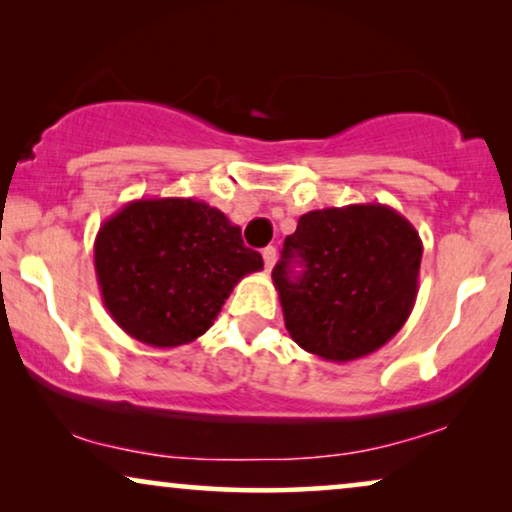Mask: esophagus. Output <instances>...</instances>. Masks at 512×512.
I'll list each match as a JSON object with an SVG mask.
<instances>
[{
	"instance_id": "esophagus-1",
	"label": "esophagus",
	"mask_w": 512,
	"mask_h": 512,
	"mask_svg": "<svg viewBox=\"0 0 512 512\" xmlns=\"http://www.w3.org/2000/svg\"><path fill=\"white\" fill-rule=\"evenodd\" d=\"M275 261H277V249H275V247H265V249H263V263H265V270H272V268H275Z\"/></svg>"
}]
</instances>
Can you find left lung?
<instances>
[{
	"instance_id": "obj_1",
	"label": "left lung",
	"mask_w": 512,
	"mask_h": 512,
	"mask_svg": "<svg viewBox=\"0 0 512 512\" xmlns=\"http://www.w3.org/2000/svg\"><path fill=\"white\" fill-rule=\"evenodd\" d=\"M422 251L415 226L380 202L300 216L272 270L293 342L335 363L387 345L415 307ZM293 260L303 276L290 275Z\"/></svg>"
}]
</instances>
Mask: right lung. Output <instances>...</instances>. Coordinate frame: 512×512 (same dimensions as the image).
Instances as JSON below:
<instances>
[{"instance_id": "add662e5", "label": "right lung", "mask_w": 512, "mask_h": 512, "mask_svg": "<svg viewBox=\"0 0 512 512\" xmlns=\"http://www.w3.org/2000/svg\"><path fill=\"white\" fill-rule=\"evenodd\" d=\"M263 270L242 230L195 198H139L97 230L102 303L130 338L172 349L212 328L242 277Z\"/></svg>"}]
</instances>
